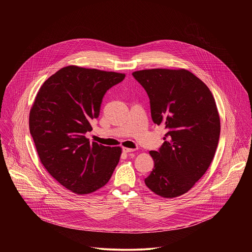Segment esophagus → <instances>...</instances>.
I'll use <instances>...</instances> for the list:
<instances>
[{
	"instance_id": "esophagus-1",
	"label": "esophagus",
	"mask_w": 252,
	"mask_h": 252,
	"mask_svg": "<svg viewBox=\"0 0 252 252\" xmlns=\"http://www.w3.org/2000/svg\"><path fill=\"white\" fill-rule=\"evenodd\" d=\"M122 150H123V152H125V153L135 151V149H133V148H128V147H122Z\"/></svg>"
}]
</instances>
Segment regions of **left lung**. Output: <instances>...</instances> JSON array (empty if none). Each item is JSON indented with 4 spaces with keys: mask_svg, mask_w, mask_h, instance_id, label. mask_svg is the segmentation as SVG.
<instances>
[{
    "mask_svg": "<svg viewBox=\"0 0 252 252\" xmlns=\"http://www.w3.org/2000/svg\"><path fill=\"white\" fill-rule=\"evenodd\" d=\"M146 91L151 117L168 130L145 185L164 198L189 191L209 169L219 141L220 119L209 87L192 72L152 69L134 72Z\"/></svg>",
    "mask_w": 252,
    "mask_h": 252,
    "instance_id": "left-lung-1",
    "label": "left lung"
}]
</instances>
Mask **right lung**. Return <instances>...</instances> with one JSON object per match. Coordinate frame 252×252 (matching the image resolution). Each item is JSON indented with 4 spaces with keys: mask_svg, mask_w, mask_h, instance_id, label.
<instances>
[{
    "mask_svg": "<svg viewBox=\"0 0 252 252\" xmlns=\"http://www.w3.org/2000/svg\"><path fill=\"white\" fill-rule=\"evenodd\" d=\"M124 73L76 66L62 68L39 88L30 110V133L41 164L67 189L83 195L108 183L121 148L90 144L85 134L100 114L109 88Z\"/></svg>",
    "mask_w": 252,
    "mask_h": 252,
    "instance_id": "1",
    "label": "right lung"
}]
</instances>
